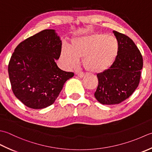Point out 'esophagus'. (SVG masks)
I'll use <instances>...</instances> for the list:
<instances>
[{
	"instance_id": "1",
	"label": "esophagus",
	"mask_w": 152,
	"mask_h": 152,
	"mask_svg": "<svg viewBox=\"0 0 152 152\" xmlns=\"http://www.w3.org/2000/svg\"><path fill=\"white\" fill-rule=\"evenodd\" d=\"M77 75H78V77H79L80 78H83V77H85V74L83 72H78L77 73Z\"/></svg>"
}]
</instances>
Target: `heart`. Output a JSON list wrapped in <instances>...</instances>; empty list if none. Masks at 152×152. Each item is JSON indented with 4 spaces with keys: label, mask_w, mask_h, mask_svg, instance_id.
I'll list each match as a JSON object with an SVG mask.
<instances>
[{
    "label": "heart",
    "mask_w": 152,
    "mask_h": 152,
    "mask_svg": "<svg viewBox=\"0 0 152 152\" xmlns=\"http://www.w3.org/2000/svg\"><path fill=\"white\" fill-rule=\"evenodd\" d=\"M119 45L115 38L104 33H93L75 37L69 48L63 46L61 59L66 69L75 67L82 58L83 66L88 72L98 73L108 69L118 54Z\"/></svg>",
    "instance_id": "b5f03b06"
}]
</instances>
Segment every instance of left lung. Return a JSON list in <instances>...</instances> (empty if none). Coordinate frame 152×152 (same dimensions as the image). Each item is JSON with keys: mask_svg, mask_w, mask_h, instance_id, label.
<instances>
[{"mask_svg": "<svg viewBox=\"0 0 152 152\" xmlns=\"http://www.w3.org/2000/svg\"><path fill=\"white\" fill-rule=\"evenodd\" d=\"M113 32L118 42V54L109 69L97 74L98 85L94 93L104 105L118 104L131 96L139 85L143 67L142 54L132 40Z\"/></svg>", "mask_w": 152, "mask_h": 152, "instance_id": "1", "label": "left lung"}]
</instances>
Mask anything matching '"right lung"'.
Wrapping results in <instances>:
<instances>
[{
	"mask_svg": "<svg viewBox=\"0 0 152 152\" xmlns=\"http://www.w3.org/2000/svg\"><path fill=\"white\" fill-rule=\"evenodd\" d=\"M61 41L54 29H45L20 42L8 64L12 89L18 100L32 109L54 103L64 83L74 73L60 69L55 62Z\"/></svg>",
	"mask_w": 152,
	"mask_h": 152,
	"instance_id": "add662e5",
	"label": "right lung"
}]
</instances>
